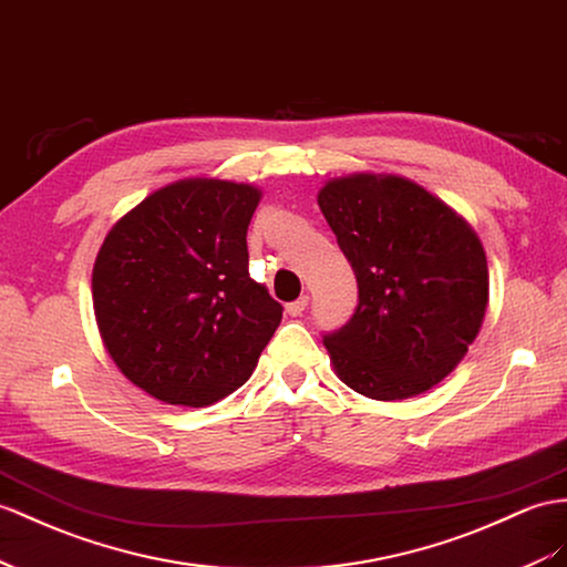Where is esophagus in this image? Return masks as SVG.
<instances>
[{"mask_svg": "<svg viewBox=\"0 0 567 567\" xmlns=\"http://www.w3.org/2000/svg\"><path fill=\"white\" fill-rule=\"evenodd\" d=\"M307 307H309V297L303 295V297H299L297 301H289V303H287V313L297 318V316H301L303 311H307Z\"/></svg>", "mask_w": 567, "mask_h": 567, "instance_id": "34e87169", "label": "esophagus"}]
</instances>
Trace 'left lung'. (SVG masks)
Masks as SVG:
<instances>
[{
  "mask_svg": "<svg viewBox=\"0 0 567 567\" xmlns=\"http://www.w3.org/2000/svg\"><path fill=\"white\" fill-rule=\"evenodd\" d=\"M359 287L354 316L323 336L344 385L408 400L453 371L488 303L484 246L462 217L395 174H350L318 192Z\"/></svg>",
  "mask_w": 567,
  "mask_h": 567,
  "instance_id": "obj_1",
  "label": "left lung"
}]
</instances>
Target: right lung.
Instances as JSON below:
<instances>
[{
	"label": "right lung",
	"instance_id": "1",
	"mask_svg": "<svg viewBox=\"0 0 567 567\" xmlns=\"http://www.w3.org/2000/svg\"><path fill=\"white\" fill-rule=\"evenodd\" d=\"M251 184L182 179L120 217L93 266L100 338L151 398L206 408L241 388L282 321L251 280Z\"/></svg>",
	"mask_w": 567,
	"mask_h": 567
}]
</instances>
